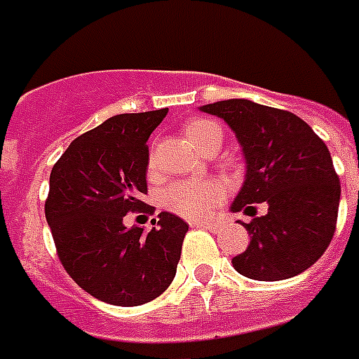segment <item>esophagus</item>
<instances>
[{
	"instance_id": "34e87169",
	"label": "esophagus",
	"mask_w": 359,
	"mask_h": 359,
	"mask_svg": "<svg viewBox=\"0 0 359 359\" xmlns=\"http://www.w3.org/2000/svg\"><path fill=\"white\" fill-rule=\"evenodd\" d=\"M189 225L201 226V229H208V230H212V232H217V230L221 229L219 223H215V221H191Z\"/></svg>"
}]
</instances>
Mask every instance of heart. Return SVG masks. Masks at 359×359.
<instances>
[{"mask_svg": "<svg viewBox=\"0 0 359 359\" xmlns=\"http://www.w3.org/2000/svg\"><path fill=\"white\" fill-rule=\"evenodd\" d=\"M186 138L201 151V153H212L221 147L223 144V129L214 119L194 118L188 119L182 127ZM149 175L154 173V160L149 158L147 165ZM219 201V189L208 182H171L168 188L162 189L160 194V205L168 212L177 214L186 219H203L210 210L214 208Z\"/></svg>", "mask_w": 359, "mask_h": 359, "instance_id": "b5f03b06", "label": "heart"}]
</instances>
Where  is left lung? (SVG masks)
Segmentation results:
<instances>
[{
	"label": "left lung",
	"mask_w": 359,
	"mask_h": 359,
	"mask_svg": "<svg viewBox=\"0 0 359 359\" xmlns=\"http://www.w3.org/2000/svg\"><path fill=\"white\" fill-rule=\"evenodd\" d=\"M201 110L225 119L245 156V182L230 210L256 215V203L267 205L264 215L241 223L250 243L232 258L234 269L264 282L301 275L336 232L341 186L326 144L295 114L249 99Z\"/></svg>",
	"instance_id": "1"
}]
</instances>
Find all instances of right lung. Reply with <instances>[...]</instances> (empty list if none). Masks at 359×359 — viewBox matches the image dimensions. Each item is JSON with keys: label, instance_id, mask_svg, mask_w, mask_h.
Here are the masks:
<instances>
[{"label": "right lung", "instance_id": "1", "mask_svg": "<svg viewBox=\"0 0 359 359\" xmlns=\"http://www.w3.org/2000/svg\"><path fill=\"white\" fill-rule=\"evenodd\" d=\"M165 114L168 109L112 116L75 138L49 175L46 219L58 260L86 293L107 304L151 302L177 273L186 221L160 212L151 232L123 225L129 212H154L142 201L147 140Z\"/></svg>", "mask_w": 359, "mask_h": 359}]
</instances>
